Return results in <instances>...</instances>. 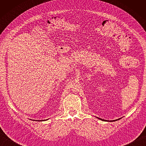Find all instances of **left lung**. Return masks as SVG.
<instances>
[{
    "label": "left lung",
    "mask_w": 146,
    "mask_h": 146,
    "mask_svg": "<svg viewBox=\"0 0 146 146\" xmlns=\"http://www.w3.org/2000/svg\"><path fill=\"white\" fill-rule=\"evenodd\" d=\"M98 118V119H100V120H104V121H107V122H108V120H102V119H100V118H98V117H97ZM120 119H117V120H110V121H109V122H115V121H117V120H120Z\"/></svg>",
    "instance_id": "8db88e82"
}]
</instances>
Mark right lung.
Here are the masks:
<instances>
[{"mask_svg":"<svg viewBox=\"0 0 146 146\" xmlns=\"http://www.w3.org/2000/svg\"><path fill=\"white\" fill-rule=\"evenodd\" d=\"M46 120H48V119H46ZM38 121V120H37ZM38 121H42V120H38Z\"/></svg>","mask_w":146,"mask_h":146,"instance_id":"add662e5","label":"right lung"}]
</instances>
